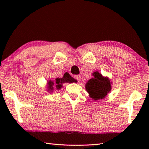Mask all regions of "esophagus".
Here are the masks:
<instances>
[{"instance_id":"1","label":"esophagus","mask_w":149,"mask_h":149,"mask_svg":"<svg viewBox=\"0 0 149 149\" xmlns=\"http://www.w3.org/2000/svg\"><path fill=\"white\" fill-rule=\"evenodd\" d=\"M74 78H75V79H76L78 82L79 81H80V80H81V75H75L74 76Z\"/></svg>"}]
</instances>
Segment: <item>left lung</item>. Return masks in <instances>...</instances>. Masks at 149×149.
I'll return each mask as SVG.
<instances>
[{
  "mask_svg": "<svg viewBox=\"0 0 149 149\" xmlns=\"http://www.w3.org/2000/svg\"><path fill=\"white\" fill-rule=\"evenodd\" d=\"M94 78L89 79L85 85V89L91 98L95 100L102 99L111 90V83L107 77H104L98 72L93 73Z\"/></svg>",
  "mask_w": 149,
  "mask_h": 149,
  "instance_id": "1",
  "label": "left lung"
}]
</instances>
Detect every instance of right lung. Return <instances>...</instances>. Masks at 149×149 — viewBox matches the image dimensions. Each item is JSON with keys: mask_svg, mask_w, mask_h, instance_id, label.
Segmentation results:
<instances>
[{"mask_svg": "<svg viewBox=\"0 0 149 149\" xmlns=\"http://www.w3.org/2000/svg\"><path fill=\"white\" fill-rule=\"evenodd\" d=\"M76 81V80L74 79V78L72 77L69 74H65L64 75V77L62 78H56V89H60V88L62 87V84L64 83H73ZM54 84L53 82L50 81L49 82V89L50 90L53 89V87H52V85Z\"/></svg>", "mask_w": 149, "mask_h": 149, "instance_id": "obj_1", "label": "right lung"}]
</instances>
